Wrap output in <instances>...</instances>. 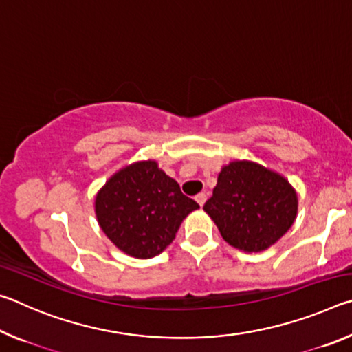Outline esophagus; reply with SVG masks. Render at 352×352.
Returning a JSON list of instances; mask_svg holds the SVG:
<instances>
[{
  "label": "esophagus",
  "instance_id": "obj_1",
  "mask_svg": "<svg viewBox=\"0 0 352 352\" xmlns=\"http://www.w3.org/2000/svg\"><path fill=\"white\" fill-rule=\"evenodd\" d=\"M195 201H197L200 206H204L205 201H206V194L205 192H200V194L195 195Z\"/></svg>",
  "mask_w": 352,
  "mask_h": 352
}]
</instances>
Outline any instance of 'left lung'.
<instances>
[{
	"label": "left lung",
	"mask_w": 352,
	"mask_h": 352,
	"mask_svg": "<svg viewBox=\"0 0 352 352\" xmlns=\"http://www.w3.org/2000/svg\"><path fill=\"white\" fill-rule=\"evenodd\" d=\"M204 210L237 250H267L287 233L298 211L295 189L283 175L253 162L223 166Z\"/></svg>",
	"instance_id": "obj_1"
}]
</instances>
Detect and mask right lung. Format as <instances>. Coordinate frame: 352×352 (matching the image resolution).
Here are the masks:
<instances>
[{
	"instance_id": "1",
	"label": "right lung",
	"mask_w": 352,
	"mask_h": 352,
	"mask_svg": "<svg viewBox=\"0 0 352 352\" xmlns=\"http://www.w3.org/2000/svg\"><path fill=\"white\" fill-rule=\"evenodd\" d=\"M157 162H138L116 172L99 190L94 210L105 236L133 258L148 259L175 239L183 219L197 210Z\"/></svg>"
}]
</instances>
